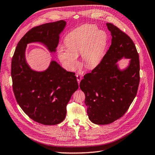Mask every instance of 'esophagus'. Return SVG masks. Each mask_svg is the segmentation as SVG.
<instances>
[{"label":"esophagus","mask_w":155,"mask_h":155,"mask_svg":"<svg viewBox=\"0 0 155 155\" xmlns=\"http://www.w3.org/2000/svg\"><path fill=\"white\" fill-rule=\"evenodd\" d=\"M76 77H77V81L78 84H80V82L82 80V75L81 74H76Z\"/></svg>","instance_id":"obj_1"}]
</instances>
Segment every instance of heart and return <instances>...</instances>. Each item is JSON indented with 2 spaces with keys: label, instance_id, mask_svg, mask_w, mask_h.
Here are the masks:
<instances>
[{
  "label": "heart",
  "instance_id": "obj_1",
  "mask_svg": "<svg viewBox=\"0 0 155 155\" xmlns=\"http://www.w3.org/2000/svg\"><path fill=\"white\" fill-rule=\"evenodd\" d=\"M107 36L104 31L93 25H86L67 35L65 44L67 49L59 47L58 55L67 69L73 71L78 65V55L88 69H92L100 64L105 55Z\"/></svg>",
  "mask_w": 155,
  "mask_h": 155
}]
</instances>
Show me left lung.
I'll list each match as a JSON object with an SVG mask.
<instances>
[{"label": "left lung", "mask_w": 155, "mask_h": 155, "mask_svg": "<svg viewBox=\"0 0 155 155\" xmlns=\"http://www.w3.org/2000/svg\"><path fill=\"white\" fill-rule=\"evenodd\" d=\"M107 26L111 33V45L102 61L81 81L90 120L94 124H110L121 118L136 97L140 84V59L131 38L113 23ZM124 57L130 59L123 71L116 62Z\"/></svg>", "instance_id": "left-lung-1"}]
</instances>
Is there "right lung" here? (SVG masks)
<instances>
[{
    "label": "right lung",
    "mask_w": 155,
    "mask_h": 155,
    "mask_svg": "<svg viewBox=\"0 0 155 155\" xmlns=\"http://www.w3.org/2000/svg\"><path fill=\"white\" fill-rule=\"evenodd\" d=\"M65 24L60 20L33 27L19 41L12 59L15 100L30 118L45 125H55L64 120L67 105L78 88L77 77L54 61L43 72L31 70L26 63L25 51L28 43L41 42L55 51Z\"/></svg>",
    "instance_id": "1"
}]
</instances>
